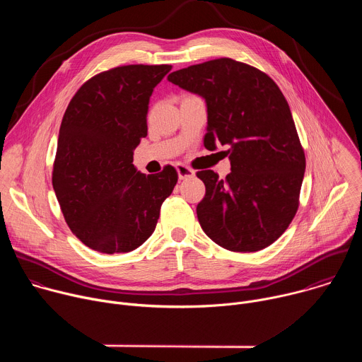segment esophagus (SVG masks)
<instances>
[{
	"instance_id": "esophagus-1",
	"label": "esophagus",
	"mask_w": 362,
	"mask_h": 362,
	"mask_svg": "<svg viewBox=\"0 0 362 362\" xmlns=\"http://www.w3.org/2000/svg\"><path fill=\"white\" fill-rule=\"evenodd\" d=\"M176 170H177L179 179H189V177H193V176H194V170L190 169L189 166L183 165V163L176 165Z\"/></svg>"
}]
</instances>
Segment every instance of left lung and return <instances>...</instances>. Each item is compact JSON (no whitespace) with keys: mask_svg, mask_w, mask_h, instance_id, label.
Segmentation results:
<instances>
[{"mask_svg":"<svg viewBox=\"0 0 362 362\" xmlns=\"http://www.w3.org/2000/svg\"><path fill=\"white\" fill-rule=\"evenodd\" d=\"M168 80L206 100L204 147L228 146L232 172L200 170L206 193L197 219L215 243L232 252L272 245L299 206L305 153L288 101L276 83L249 64L216 59L173 71Z\"/></svg>","mask_w":362,"mask_h":362,"instance_id":"8db88e82","label":"left lung"}]
</instances>
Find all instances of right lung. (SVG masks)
<instances>
[{
	"label": "right lung",
	"instance_id": "add662e5",
	"mask_svg": "<svg viewBox=\"0 0 362 362\" xmlns=\"http://www.w3.org/2000/svg\"><path fill=\"white\" fill-rule=\"evenodd\" d=\"M170 70L130 64L101 71L69 103L53 187L69 228L90 249L113 255L143 245L177 183L170 165L156 175L133 166V150L147 136L148 98Z\"/></svg>",
	"mask_w": 362,
	"mask_h": 362
}]
</instances>
